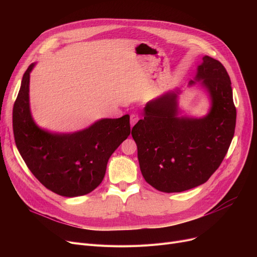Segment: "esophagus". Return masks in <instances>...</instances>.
Listing matches in <instances>:
<instances>
[{"instance_id": "34e87169", "label": "esophagus", "mask_w": 257, "mask_h": 257, "mask_svg": "<svg viewBox=\"0 0 257 257\" xmlns=\"http://www.w3.org/2000/svg\"><path fill=\"white\" fill-rule=\"evenodd\" d=\"M140 119V115L139 114H137V113H132L131 115H130V124H131V126H134L136 125L137 123H138V120Z\"/></svg>"}]
</instances>
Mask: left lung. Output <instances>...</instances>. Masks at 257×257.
<instances>
[{"label":"left lung","instance_id":"left-lung-1","mask_svg":"<svg viewBox=\"0 0 257 257\" xmlns=\"http://www.w3.org/2000/svg\"><path fill=\"white\" fill-rule=\"evenodd\" d=\"M195 80L211 100L204 117L178 116L176 92H167L145 107L132 128L145 180L157 191L180 193L205 183L217 171L234 136L236 109L224 65L204 56ZM195 81H191L193 85Z\"/></svg>","mask_w":257,"mask_h":257}]
</instances>
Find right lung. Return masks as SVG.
Instances as JSON below:
<instances>
[{"label":"right lung","instance_id":"add662e5","mask_svg":"<svg viewBox=\"0 0 257 257\" xmlns=\"http://www.w3.org/2000/svg\"><path fill=\"white\" fill-rule=\"evenodd\" d=\"M34 63L22 80L13 106L12 125L18 149L38 181L63 197L83 196L102 182L108 159L130 134V116L102 118L74 133H51L32 118L29 81Z\"/></svg>","mask_w":257,"mask_h":257}]
</instances>
